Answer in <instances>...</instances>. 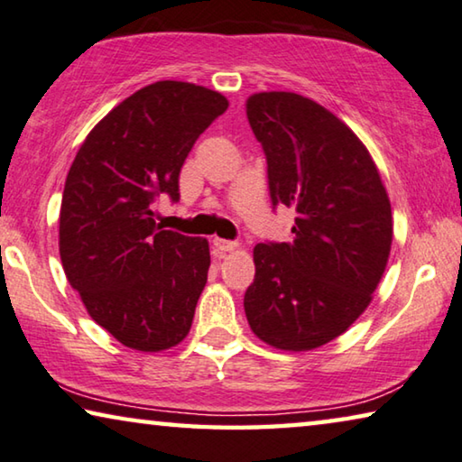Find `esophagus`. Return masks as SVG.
<instances>
[{"mask_svg": "<svg viewBox=\"0 0 462 462\" xmlns=\"http://www.w3.org/2000/svg\"><path fill=\"white\" fill-rule=\"evenodd\" d=\"M213 245H215L217 252H221V254H226V252H236V249L239 247L237 241H229V239H221V237L213 239Z\"/></svg>", "mask_w": 462, "mask_h": 462, "instance_id": "34e87169", "label": "esophagus"}]
</instances>
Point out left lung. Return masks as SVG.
<instances>
[{"label": "left lung", "instance_id": "obj_1", "mask_svg": "<svg viewBox=\"0 0 462 462\" xmlns=\"http://www.w3.org/2000/svg\"><path fill=\"white\" fill-rule=\"evenodd\" d=\"M245 106L272 207L297 210L289 244L254 247L245 317L278 350H313L373 300L391 252V202L366 147L323 106L292 92L254 94Z\"/></svg>", "mask_w": 462, "mask_h": 462}]
</instances>
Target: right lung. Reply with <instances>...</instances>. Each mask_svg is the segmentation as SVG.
<instances>
[{
  "label": "right lung",
  "mask_w": 462,
  "mask_h": 462,
  "mask_svg": "<svg viewBox=\"0 0 462 462\" xmlns=\"http://www.w3.org/2000/svg\"><path fill=\"white\" fill-rule=\"evenodd\" d=\"M226 106L194 83H151L92 128L67 173L59 217L65 276L92 319L133 350H168L190 331L208 241L162 229L155 200H180L181 165Z\"/></svg>",
  "instance_id": "obj_1"
}]
</instances>
